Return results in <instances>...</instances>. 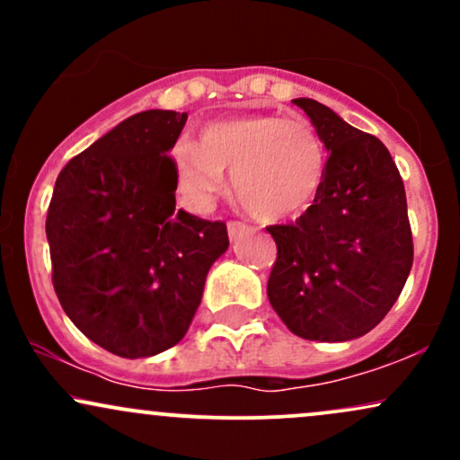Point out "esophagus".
Returning <instances> with one entry per match:
<instances>
[{"label":"esophagus","mask_w":460,"mask_h":460,"mask_svg":"<svg viewBox=\"0 0 460 460\" xmlns=\"http://www.w3.org/2000/svg\"><path fill=\"white\" fill-rule=\"evenodd\" d=\"M226 229H229L231 237H235L237 234H242V231L248 229V226L244 223H240V220H229V223H226Z\"/></svg>","instance_id":"esophagus-1"}]
</instances>
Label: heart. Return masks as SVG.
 I'll return each mask as SVG.
<instances>
[{
  "mask_svg": "<svg viewBox=\"0 0 460 460\" xmlns=\"http://www.w3.org/2000/svg\"><path fill=\"white\" fill-rule=\"evenodd\" d=\"M179 190L194 208L209 205L225 188L260 220L296 216L318 197L326 172V149L305 119L248 114L212 120L200 140L181 138L172 146Z\"/></svg>",
  "mask_w": 460,
  "mask_h": 460,
  "instance_id": "b5f03b06",
  "label": "heart"
}]
</instances>
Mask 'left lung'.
I'll use <instances>...</instances> for the list:
<instances>
[{"label":"left lung","instance_id":"obj_1","mask_svg":"<svg viewBox=\"0 0 460 460\" xmlns=\"http://www.w3.org/2000/svg\"><path fill=\"white\" fill-rule=\"evenodd\" d=\"M331 153L314 205L272 225L268 298L294 335L348 341L394 307L413 266L404 183L387 146L314 99H294Z\"/></svg>","mask_w":460,"mask_h":460}]
</instances>
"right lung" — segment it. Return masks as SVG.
<instances>
[{"instance_id": "add662e5", "label": "right lung", "mask_w": 460, "mask_h": 460, "mask_svg": "<svg viewBox=\"0 0 460 460\" xmlns=\"http://www.w3.org/2000/svg\"><path fill=\"white\" fill-rule=\"evenodd\" d=\"M188 114L146 110L73 157L47 209L51 281L88 340L125 358L181 341L209 268L229 246L226 225L175 209L168 151Z\"/></svg>"}]
</instances>
